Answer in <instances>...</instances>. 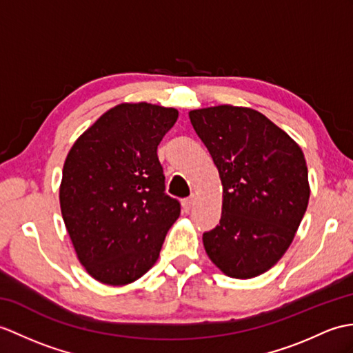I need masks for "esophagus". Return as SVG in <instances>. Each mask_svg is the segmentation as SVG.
<instances>
[{
    "mask_svg": "<svg viewBox=\"0 0 353 353\" xmlns=\"http://www.w3.org/2000/svg\"><path fill=\"white\" fill-rule=\"evenodd\" d=\"M192 204H194V200H192V196H190V199H183L182 208H183L185 212H190L191 208H192Z\"/></svg>",
    "mask_w": 353,
    "mask_h": 353,
    "instance_id": "1",
    "label": "esophagus"
}]
</instances>
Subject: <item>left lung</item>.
I'll list each match as a JSON object with an SVG mask.
<instances>
[{
    "label": "left lung",
    "instance_id": "obj_1",
    "mask_svg": "<svg viewBox=\"0 0 353 353\" xmlns=\"http://www.w3.org/2000/svg\"><path fill=\"white\" fill-rule=\"evenodd\" d=\"M190 119L223 183V214L203 234L204 250L228 276L263 274L288 251L307 210L304 153L256 110L219 105Z\"/></svg>",
    "mask_w": 353,
    "mask_h": 353
}]
</instances>
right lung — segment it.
I'll return each mask as SVG.
<instances>
[{
  "label": "right lung",
  "mask_w": 353,
  "mask_h": 353,
  "mask_svg": "<svg viewBox=\"0 0 353 353\" xmlns=\"http://www.w3.org/2000/svg\"><path fill=\"white\" fill-rule=\"evenodd\" d=\"M177 117L174 108L120 103L65 158L61 215L81 265L97 281L125 285L157 263L180 215L179 200L165 194L157 153Z\"/></svg>",
  "instance_id": "add662e5"
}]
</instances>
